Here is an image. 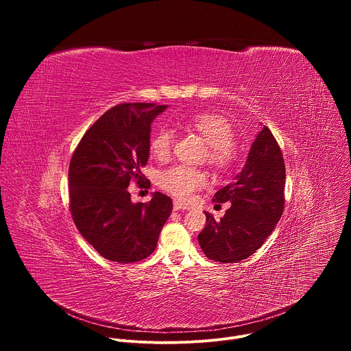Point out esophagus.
I'll list each match as a JSON object with an SVG mask.
<instances>
[{
    "mask_svg": "<svg viewBox=\"0 0 351 351\" xmlns=\"http://www.w3.org/2000/svg\"><path fill=\"white\" fill-rule=\"evenodd\" d=\"M187 207L184 206V204H182L180 202H178V199H175V202H173V210L175 211H183V210H186Z\"/></svg>",
    "mask_w": 351,
    "mask_h": 351,
    "instance_id": "esophagus-1",
    "label": "esophagus"
}]
</instances>
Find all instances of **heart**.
<instances>
[{"instance_id":"heart-1","label":"heart","mask_w":351,"mask_h":351,"mask_svg":"<svg viewBox=\"0 0 351 351\" xmlns=\"http://www.w3.org/2000/svg\"><path fill=\"white\" fill-rule=\"evenodd\" d=\"M187 126L195 130L208 144V164L218 171L228 169L236 160V148L233 144L234 132L226 118L217 114H195L187 121ZM175 134L169 128H161L149 143L152 154L165 161L169 158L173 148ZM207 182V175L202 169L187 165H175L160 175V186L175 195L182 202L193 195L194 191L202 189Z\"/></svg>"}]
</instances>
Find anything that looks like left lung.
<instances>
[{
  "instance_id": "8db88e82",
  "label": "left lung",
  "mask_w": 351,
  "mask_h": 351,
  "mask_svg": "<svg viewBox=\"0 0 351 351\" xmlns=\"http://www.w3.org/2000/svg\"><path fill=\"white\" fill-rule=\"evenodd\" d=\"M285 180L280 147L264 126L250 148L241 172L214 195L215 203L229 202L230 208L221 221L206 213V228L198 234L204 254L222 264L239 263L254 254L282 217Z\"/></svg>"
}]
</instances>
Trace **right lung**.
I'll list each match as a JSON object with an SVG mask.
<instances>
[{
	"instance_id": "add662e5",
	"label": "right lung",
	"mask_w": 351,
	"mask_h": 351,
	"mask_svg": "<svg viewBox=\"0 0 351 351\" xmlns=\"http://www.w3.org/2000/svg\"><path fill=\"white\" fill-rule=\"evenodd\" d=\"M168 106L119 104L82 137L69 165V208L80 234L99 256L119 264L147 258L157 247L172 213V199L153 193L148 203H132L130 180L149 156L153 121Z\"/></svg>"
}]
</instances>
